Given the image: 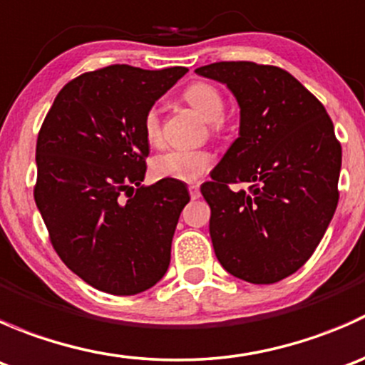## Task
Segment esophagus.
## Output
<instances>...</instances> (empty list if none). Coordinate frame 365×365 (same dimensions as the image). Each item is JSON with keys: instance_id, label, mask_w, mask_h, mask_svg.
<instances>
[{"instance_id": "1", "label": "esophagus", "mask_w": 365, "mask_h": 365, "mask_svg": "<svg viewBox=\"0 0 365 365\" xmlns=\"http://www.w3.org/2000/svg\"><path fill=\"white\" fill-rule=\"evenodd\" d=\"M189 194H190V200H197V197L201 196L200 187H197V185H190L189 187Z\"/></svg>"}]
</instances>
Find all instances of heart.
Masks as SVG:
<instances>
[{
    "mask_svg": "<svg viewBox=\"0 0 365 365\" xmlns=\"http://www.w3.org/2000/svg\"><path fill=\"white\" fill-rule=\"evenodd\" d=\"M183 101L196 109L206 121H212L213 128L219 127L226 102L222 93L213 84L192 83L183 91ZM143 135L150 146H157L162 141V128L159 109L150 108L143 118ZM212 165V157L201 150H165L152 159V173L155 178L196 182Z\"/></svg>",
    "mask_w": 365,
    "mask_h": 365,
    "instance_id": "obj_1",
    "label": "heart"
}]
</instances>
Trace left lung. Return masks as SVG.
<instances>
[{
	"label": "left lung",
	"mask_w": 365,
	"mask_h": 365,
	"mask_svg": "<svg viewBox=\"0 0 365 365\" xmlns=\"http://www.w3.org/2000/svg\"><path fill=\"white\" fill-rule=\"evenodd\" d=\"M197 76L226 84L240 132L201 185L217 259L235 277L274 284L312 256L339 201L341 145L322 102L286 70L219 61ZM247 182L249 190H231Z\"/></svg>",
	"instance_id": "8db88e82"
}]
</instances>
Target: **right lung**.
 Listing matches in <instances>:
<instances>
[{
  "label": "right lung",
  "instance_id": "1",
  "mask_svg": "<svg viewBox=\"0 0 365 365\" xmlns=\"http://www.w3.org/2000/svg\"><path fill=\"white\" fill-rule=\"evenodd\" d=\"M111 65L61 88L36 139L35 203L51 244L84 282L135 295L164 277L183 206L178 180H145L143 118L185 73Z\"/></svg>",
  "mask_w": 365,
  "mask_h": 365
}]
</instances>
